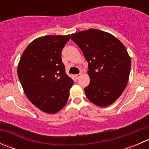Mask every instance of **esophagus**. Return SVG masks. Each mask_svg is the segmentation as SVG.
I'll return each instance as SVG.
<instances>
[{"label":"esophagus","mask_w":149,"mask_h":149,"mask_svg":"<svg viewBox=\"0 0 149 149\" xmlns=\"http://www.w3.org/2000/svg\"><path fill=\"white\" fill-rule=\"evenodd\" d=\"M81 76V73H79V74H76L75 75V77L76 78V79H79V78Z\"/></svg>","instance_id":"esophagus-1"}]
</instances>
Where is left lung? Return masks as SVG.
<instances>
[{"label": "left lung", "instance_id": "left-lung-1", "mask_svg": "<svg viewBox=\"0 0 149 149\" xmlns=\"http://www.w3.org/2000/svg\"><path fill=\"white\" fill-rule=\"evenodd\" d=\"M88 62L90 83L84 88L91 102L105 107L115 102L129 79L131 61L124 45L112 34L95 29L71 34Z\"/></svg>", "mask_w": 149, "mask_h": 149}]
</instances>
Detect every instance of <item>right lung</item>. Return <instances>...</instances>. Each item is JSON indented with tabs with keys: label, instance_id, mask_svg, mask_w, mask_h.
Here are the masks:
<instances>
[{
	"label": "right lung",
	"instance_id": "right-lung-1",
	"mask_svg": "<svg viewBox=\"0 0 149 149\" xmlns=\"http://www.w3.org/2000/svg\"><path fill=\"white\" fill-rule=\"evenodd\" d=\"M69 40L70 34L38 37L26 47L18 64V76L25 94L46 113L55 114L64 107L73 84L61 58Z\"/></svg>",
	"mask_w": 149,
	"mask_h": 149
}]
</instances>
